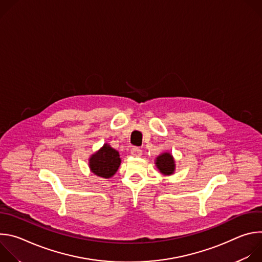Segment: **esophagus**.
Returning <instances> with one entry per match:
<instances>
[{"mask_svg": "<svg viewBox=\"0 0 262 262\" xmlns=\"http://www.w3.org/2000/svg\"><path fill=\"white\" fill-rule=\"evenodd\" d=\"M130 154L134 157H141L142 156V150L139 147H133L132 150H130Z\"/></svg>", "mask_w": 262, "mask_h": 262, "instance_id": "34e87169", "label": "esophagus"}]
</instances>
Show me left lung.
Segmentation results:
<instances>
[{
    "label": "left lung",
    "instance_id": "obj_1",
    "mask_svg": "<svg viewBox=\"0 0 262 262\" xmlns=\"http://www.w3.org/2000/svg\"><path fill=\"white\" fill-rule=\"evenodd\" d=\"M156 166L164 175H171L175 170V162L171 154L164 152L156 160Z\"/></svg>",
    "mask_w": 262,
    "mask_h": 262
}]
</instances>
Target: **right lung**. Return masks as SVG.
<instances>
[{"label":"right lung","instance_id":"add662e5","mask_svg":"<svg viewBox=\"0 0 262 262\" xmlns=\"http://www.w3.org/2000/svg\"><path fill=\"white\" fill-rule=\"evenodd\" d=\"M120 164L121 159L119 152L106 143L89 159L90 170L95 175L103 178L113 176L117 172Z\"/></svg>","mask_w":262,"mask_h":262}]
</instances>
